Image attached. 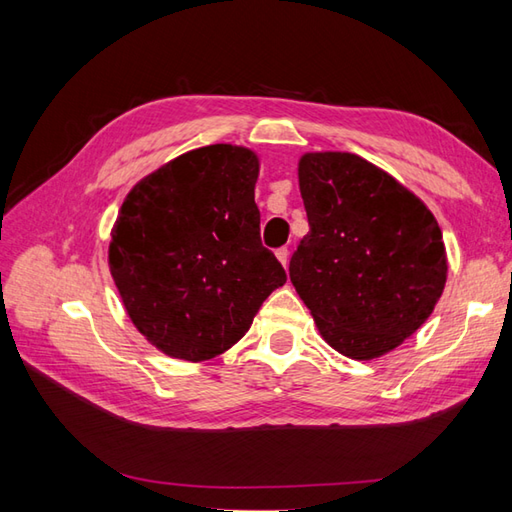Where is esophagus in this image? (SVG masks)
Wrapping results in <instances>:
<instances>
[{"label":"esophagus","instance_id":"obj_1","mask_svg":"<svg viewBox=\"0 0 512 512\" xmlns=\"http://www.w3.org/2000/svg\"><path fill=\"white\" fill-rule=\"evenodd\" d=\"M275 255H277L279 262L284 264V268H286V266H288V255H290V250H288L286 246H284V248H277V253H275Z\"/></svg>","mask_w":512,"mask_h":512}]
</instances>
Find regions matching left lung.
Returning a JSON list of instances; mask_svg holds the SVG:
<instances>
[{
  "instance_id": "obj_1",
  "label": "left lung",
  "mask_w": 512,
  "mask_h": 512,
  "mask_svg": "<svg viewBox=\"0 0 512 512\" xmlns=\"http://www.w3.org/2000/svg\"><path fill=\"white\" fill-rule=\"evenodd\" d=\"M310 233L290 257V281L336 352L383 356L429 319L447 281L433 213L400 182L354 154L299 162Z\"/></svg>"
}]
</instances>
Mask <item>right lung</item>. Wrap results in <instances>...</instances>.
<instances>
[{
  "mask_svg": "<svg viewBox=\"0 0 512 512\" xmlns=\"http://www.w3.org/2000/svg\"><path fill=\"white\" fill-rule=\"evenodd\" d=\"M253 151L209 145L167 162L118 211L110 270L129 319L184 361L226 352L286 270L259 237Z\"/></svg>",
  "mask_w": 512,
  "mask_h": 512,
  "instance_id": "add662e5",
  "label": "right lung"
}]
</instances>
